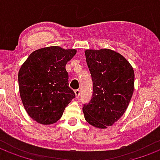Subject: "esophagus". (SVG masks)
<instances>
[{
	"label": "esophagus",
	"instance_id": "esophagus-1",
	"mask_svg": "<svg viewBox=\"0 0 160 160\" xmlns=\"http://www.w3.org/2000/svg\"><path fill=\"white\" fill-rule=\"evenodd\" d=\"M75 96H76V98H78V97H79L80 95V91L79 90V89H77V90H75Z\"/></svg>",
	"mask_w": 160,
	"mask_h": 160
}]
</instances>
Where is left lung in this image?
Returning <instances> with one entry per match:
<instances>
[{
    "mask_svg": "<svg viewBox=\"0 0 160 160\" xmlns=\"http://www.w3.org/2000/svg\"><path fill=\"white\" fill-rule=\"evenodd\" d=\"M85 58L93 82L92 98L84 104L85 120L106 128L123 115L134 90V72L129 62L111 49L85 50Z\"/></svg>",
    "mask_w": 160,
    "mask_h": 160,
    "instance_id": "obj_1",
    "label": "left lung"
}]
</instances>
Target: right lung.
Returning <instances> with one entry per match:
<instances>
[{"mask_svg":"<svg viewBox=\"0 0 160 160\" xmlns=\"http://www.w3.org/2000/svg\"><path fill=\"white\" fill-rule=\"evenodd\" d=\"M75 49L58 46L40 48L28 56L18 73L19 91L27 112L43 125L56 122L75 97L65 65Z\"/></svg>","mask_w":160,"mask_h":160,"instance_id":"right-lung-1","label":"right lung"}]
</instances>
